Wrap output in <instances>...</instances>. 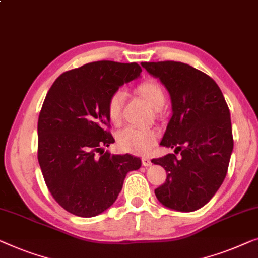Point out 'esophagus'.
I'll return each instance as SVG.
<instances>
[{"instance_id":"1","label":"esophagus","mask_w":258,"mask_h":258,"mask_svg":"<svg viewBox=\"0 0 258 258\" xmlns=\"http://www.w3.org/2000/svg\"><path fill=\"white\" fill-rule=\"evenodd\" d=\"M142 164H143V166L145 167L152 165L150 158H148V157H143V158H142Z\"/></svg>"}]
</instances>
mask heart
Returning <instances> with one entry per match:
<instances>
[{
  "mask_svg": "<svg viewBox=\"0 0 258 258\" xmlns=\"http://www.w3.org/2000/svg\"><path fill=\"white\" fill-rule=\"evenodd\" d=\"M137 93L155 110L162 109L164 104H165L164 89L162 86L154 80H148L142 83L137 87ZM123 100H124V92L122 89H118V91L113 93L109 101H108V117L114 124H118L121 122ZM157 137H158V134L154 129L128 126V128L123 129L118 133L117 143L123 151L144 155L151 150L156 143Z\"/></svg>",
  "mask_w": 258,
  "mask_h": 258,
  "instance_id": "1",
  "label": "heart"
}]
</instances>
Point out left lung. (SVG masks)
<instances>
[{
	"label": "left lung",
	"mask_w": 258,
	"mask_h": 258,
	"mask_svg": "<svg viewBox=\"0 0 258 258\" xmlns=\"http://www.w3.org/2000/svg\"><path fill=\"white\" fill-rule=\"evenodd\" d=\"M169 92L172 116L160 145L174 149L151 163L163 166L166 180L155 189L162 205L178 212L205 206L225 180L234 148L229 108L207 74L179 61L142 62Z\"/></svg>",
	"instance_id": "8db88e82"
}]
</instances>
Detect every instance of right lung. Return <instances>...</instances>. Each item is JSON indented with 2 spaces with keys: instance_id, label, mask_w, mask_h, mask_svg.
<instances>
[{
  "instance_id": "1",
  "label": "right lung",
  "mask_w": 258,
  "mask_h": 258,
  "mask_svg": "<svg viewBox=\"0 0 258 258\" xmlns=\"http://www.w3.org/2000/svg\"><path fill=\"white\" fill-rule=\"evenodd\" d=\"M141 72L136 62H89L62 73L47 92L38 118V162L52 197L74 215L107 211L126 174L142 165L137 157L104 151L115 142L104 129L108 101Z\"/></svg>"
}]
</instances>
